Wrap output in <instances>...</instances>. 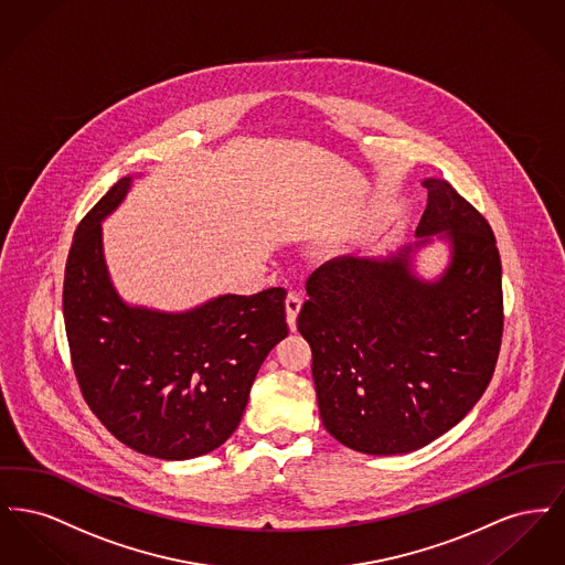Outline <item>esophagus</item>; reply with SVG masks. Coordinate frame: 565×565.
<instances>
[{
  "instance_id": "34e87169",
  "label": "esophagus",
  "mask_w": 565,
  "mask_h": 565,
  "mask_svg": "<svg viewBox=\"0 0 565 565\" xmlns=\"http://www.w3.org/2000/svg\"><path fill=\"white\" fill-rule=\"evenodd\" d=\"M300 307H302V298H300V295L290 292L288 298H286V318H288V323H290L292 330L296 328V318H298Z\"/></svg>"
}]
</instances>
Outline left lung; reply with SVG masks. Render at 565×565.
<instances>
[{
  "instance_id": "8db88e82",
  "label": "left lung",
  "mask_w": 565,
  "mask_h": 565,
  "mask_svg": "<svg viewBox=\"0 0 565 565\" xmlns=\"http://www.w3.org/2000/svg\"><path fill=\"white\" fill-rule=\"evenodd\" d=\"M417 242L385 258L339 256L307 279L298 332L313 353L323 426L369 456L426 447L479 403L495 371L502 263L493 231L445 180H426ZM447 238L452 260L436 280L412 256Z\"/></svg>"
}]
</instances>
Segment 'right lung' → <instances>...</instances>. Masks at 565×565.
<instances>
[{
    "instance_id": "obj_1",
    "label": "right lung",
    "mask_w": 565,
    "mask_h": 565,
    "mask_svg": "<svg viewBox=\"0 0 565 565\" xmlns=\"http://www.w3.org/2000/svg\"><path fill=\"white\" fill-rule=\"evenodd\" d=\"M131 182L118 180L82 217L67 256L74 373L90 411L137 454L205 456L237 430L260 364L288 337L286 290L222 295L182 313L127 305L109 279L102 222Z\"/></svg>"
}]
</instances>
